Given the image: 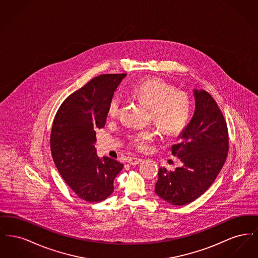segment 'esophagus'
<instances>
[{"label":"esophagus","mask_w":258,"mask_h":258,"mask_svg":"<svg viewBox=\"0 0 258 258\" xmlns=\"http://www.w3.org/2000/svg\"><path fill=\"white\" fill-rule=\"evenodd\" d=\"M142 161V160L140 158H136V157H130L127 158V162L132 165H136L138 163H140Z\"/></svg>","instance_id":"esophagus-1"}]
</instances>
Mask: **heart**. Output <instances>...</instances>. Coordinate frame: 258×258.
I'll return each instance as SVG.
<instances>
[{
	"mask_svg": "<svg viewBox=\"0 0 258 258\" xmlns=\"http://www.w3.org/2000/svg\"><path fill=\"white\" fill-rule=\"evenodd\" d=\"M132 95L150 105V117L167 135L180 133L187 123L191 101L188 95L177 91L171 84L160 78H151L138 82L131 90ZM122 106V96L116 93L108 103L107 112L110 117H116ZM155 127L139 130L128 135L130 146L139 151H146L157 138Z\"/></svg>",
	"mask_w": 258,
	"mask_h": 258,
	"instance_id": "heart-1",
	"label": "heart"
}]
</instances>
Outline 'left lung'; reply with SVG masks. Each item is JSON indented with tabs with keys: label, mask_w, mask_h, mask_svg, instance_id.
Listing matches in <instances>:
<instances>
[{
	"label": "left lung",
	"mask_w": 258,
	"mask_h": 258,
	"mask_svg": "<svg viewBox=\"0 0 258 258\" xmlns=\"http://www.w3.org/2000/svg\"><path fill=\"white\" fill-rule=\"evenodd\" d=\"M196 111L180 135L179 143L172 146V155L184 163L175 171L159 169L155 191L172 205L182 206L201 197L226 160L229 140L224 117L208 92L195 90Z\"/></svg>",
	"instance_id": "obj_1"
}]
</instances>
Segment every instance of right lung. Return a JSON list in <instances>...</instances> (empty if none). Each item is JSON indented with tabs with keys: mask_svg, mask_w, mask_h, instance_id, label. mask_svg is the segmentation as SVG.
I'll return each mask as SVG.
<instances>
[{
	"mask_svg": "<svg viewBox=\"0 0 258 258\" xmlns=\"http://www.w3.org/2000/svg\"><path fill=\"white\" fill-rule=\"evenodd\" d=\"M126 74H101L66 98L57 111L50 134L54 163L76 196L99 202L114 190V179L123 164L99 159L96 131L104 126L109 100Z\"/></svg>",
	"mask_w": 258,
	"mask_h": 258,
	"instance_id": "add662e5",
	"label": "right lung"
}]
</instances>
